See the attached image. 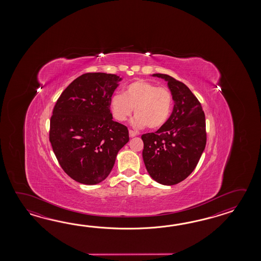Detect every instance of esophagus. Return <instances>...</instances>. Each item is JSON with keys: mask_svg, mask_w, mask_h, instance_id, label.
Returning <instances> with one entry per match:
<instances>
[{"mask_svg": "<svg viewBox=\"0 0 261 261\" xmlns=\"http://www.w3.org/2000/svg\"><path fill=\"white\" fill-rule=\"evenodd\" d=\"M128 134H129V137H135V136L138 135V133L134 132V130H132V129L128 130Z\"/></svg>", "mask_w": 261, "mask_h": 261, "instance_id": "esophagus-1", "label": "esophagus"}]
</instances>
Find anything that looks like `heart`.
Returning a JSON list of instances; mask_svg holds the SVG:
<instances>
[{
  "label": "heart",
  "instance_id": "obj_1",
  "mask_svg": "<svg viewBox=\"0 0 261 261\" xmlns=\"http://www.w3.org/2000/svg\"><path fill=\"white\" fill-rule=\"evenodd\" d=\"M173 105L170 89L138 79L127 85L123 94L113 95L109 101L113 117L117 121H125L134 109L136 115L133 125L136 128L147 126L151 129L163 127L171 116Z\"/></svg>",
  "mask_w": 261,
  "mask_h": 261
}]
</instances>
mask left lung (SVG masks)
Wrapping results in <instances>:
<instances>
[{"mask_svg":"<svg viewBox=\"0 0 261 261\" xmlns=\"http://www.w3.org/2000/svg\"><path fill=\"white\" fill-rule=\"evenodd\" d=\"M173 99V110L166 124L155 133L142 135L143 159L155 182L172 186L194 171L205 148V115L200 101L185 84L163 73Z\"/></svg>","mask_w":261,"mask_h":261,"instance_id":"obj_1","label":"left lung"}]
</instances>
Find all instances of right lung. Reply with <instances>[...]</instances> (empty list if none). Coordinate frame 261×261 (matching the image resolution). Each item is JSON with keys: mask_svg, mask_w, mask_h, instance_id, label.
Masks as SVG:
<instances>
[{"mask_svg": "<svg viewBox=\"0 0 261 261\" xmlns=\"http://www.w3.org/2000/svg\"><path fill=\"white\" fill-rule=\"evenodd\" d=\"M122 78L88 72L74 79L56 102L49 141L63 171L78 183L96 185L111 172L128 142L126 126L113 120L109 101Z\"/></svg>", "mask_w": 261, "mask_h": 261, "instance_id": "1", "label": "right lung"}]
</instances>
